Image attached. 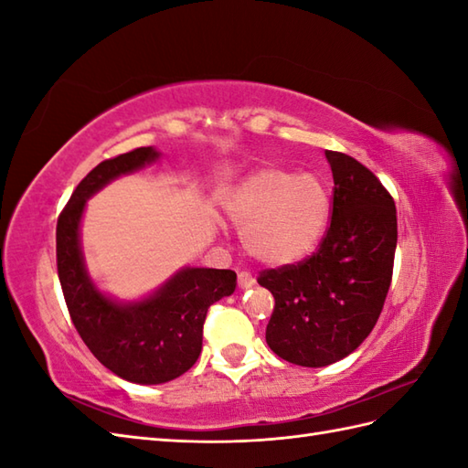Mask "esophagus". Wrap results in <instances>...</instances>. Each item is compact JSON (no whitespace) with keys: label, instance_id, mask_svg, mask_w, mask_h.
<instances>
[{"label":"esophagus","instance_id":"obj_1","mask_svg":"<svg viewBox=\"0 0 468 468\" xmlns=\"http://www.w3.org/2000/svg\"><path fill=\"white\" fill-rule=\"evenodd\" d=\"M237 282H239L241 290H250V287L255 285V280H253V275L250 271H239V273H237Z\"/></svg>","mask_w":468,"mask_h":468}]
</instances>
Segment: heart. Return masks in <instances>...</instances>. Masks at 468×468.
Instances as JSON below:
<instances>
[{
	"label": "heart",
	"instance_id": "heart-1",
	"mask_svg": "<svg viewBox=\"0 0 468 468\" xmlns=\"http://www.w3.org/2000/svg\"><path fill=\"white\" fill-rule=\"evenodd\" d=\"M225 215L241 229L245 251L265 265L302 261L324 239L332 198L317 175L263 166L225 197Z\"/></svg>",
	"mask_w": 468,
	"mask_h": 468
}]
</instances>
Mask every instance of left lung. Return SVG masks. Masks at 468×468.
<instances>
[{
    "mask_svg": "<svg viewBox=\"0 0 468 468\" xmlns=\"http://www.w3.org/2000/svg\"><path fill=\"white\" fill-rule=\"evenodd\" d=\"M325 158L334 205L320 247L257 277L275 297L267 346L305 367L342 360L370 335L390 290L399 239L394 198L370 168L344 153L325 151Z\"/></svg>",
    "mask_w": 468,
    "mask_h": 468,
    "instance_id": "1",
    "label": "left lung"
}]
</instances>
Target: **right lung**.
I'll list each match as a JSON object with an SVG mask.
<instances>
[{"label":"right lung","mask_w":468,"mask_h":468,"mask_svg":"<svg viewBox=\"0 0 468 468\" xmlns=\"http://www.w3.org/2000/svg\"><path fill=\"white\" fill-rule=\"evenodd\" d=\"M158 156L153 146H141L102 161L76 186L56 227L58 277L72 324L98 362L134 384H165L193 367L203 347L208 307L237 285L231 270L183 267L144 300L116 302L90 280L80 247L86 201Z\"/></svg>","instance_id":"add662e5"}]
</instances>
